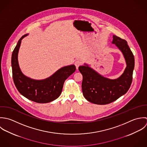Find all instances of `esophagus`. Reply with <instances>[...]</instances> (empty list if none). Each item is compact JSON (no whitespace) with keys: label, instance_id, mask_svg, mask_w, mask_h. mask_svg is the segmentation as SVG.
<instances>
[{"label":"esophagus","instance_id":"obj_1","mask_svg":"<svg viewBox=\"0 0 147 147\" xmlns=\"http://www.w3.org/2000/svg\"><path fill=\"white\" fill-rule=\"evenodd\" d=\"M81 61L79 60V59L76 60V61H75V62H74V65H75V66H76L77 69H78V67L81 65Z\"/></svg>","mask_w":147,"mask_h":147}]
</instances>
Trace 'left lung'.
Instances as JSON below:
<instances>
[{
	"mask_svg": "<svg viewBox=\"0 0 147 147\" xmlns=\"http://www.w3.org/2000/svg\"><path fill=\"white\" fill-rule=\"evenodd\" d=\"M112 43L122 52L127 65L119 78L111 80L104 77L86 63L78 67L83 76V95L88 102L94 104L107 105L116 100L128 91L132 84L135 66L134 55L125 40L113 35Z\"/></svg>",
	"mask_w": 147,
	"mask_h": 147,
	"instance_id": "8db88e82",
	"label": "left lung"
}]
</instances>
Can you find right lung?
Returning <instances> with one entry per match:
<instances>
[{"instance_id":"right-lung-1","label":"right lung","mask_w":147,"mask_h":147,"mask_svg":"<svg viewBox=\"0 0 147 147\" xmlns=\"http://www.w3.org/2000/svg\"><path fill=\"white\" fill-rule=\"evenodd\" d=\"M28 34L23 36L15 48L11 58L12 77L19 92L24 97L38 103L51 102L61 94L65 81L76 71L74 65L64 66L51 77L42 80H35L24 76L18 63V52L22 40Z\"/></svg>"}]
</instances>
